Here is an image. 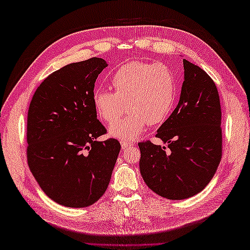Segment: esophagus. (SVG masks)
<instances>
[{"instance_id": "obj_1", "label": "esophagus", "mask_w": 250, "mask_h": 250, "mask_svg": "<svg viewBox=\"0 0 250 250\" xmlns=\"http://www.w3.org/2000/svg\"><path fill=\"white\" fill-rule=\"evenodd\" d=\"M131 146H133V144H132V143H129V142H121V148H122V150L128 149V148L131 147Z\"/></svg>"}]
</instances>
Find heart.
Returning <instances> with one entry per match:
<instances>
[{"instance_id":"heart-1","label":"heart","mask_w":250,"mask_h":250,"mask_svg":"<svg viewBox=\"0 0 250 250\" xmlns=\"http://www.w3.org/2000/svg\"><path fill=\"white\" fill-rule=\"evenodd\" d=\"M111 83L115 92L97 89L92 102L98 116L107 122L123 113L127 104L129 114L108 126L109 134L116 139L135 141L147 124H161L173 109L176 79L171 68L161 63H125L115 72Z\"/></svg>"}]
</instances>
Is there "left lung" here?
<instances>
[{"label": "left lung", "mask_w": 250, "mask_h": 250, "mask_svg": "<svg viewBox=\"0 0 250 250\" xmlns=\"http://www.w3.org/2000/svg\"><path fill=\"white\" fill-rule=\"evenodd\" d=\"M179 102L157 131L166 146L140 143V169L146 185L163 198L184 200L201 192L221 159L218 90L207 73L184 59Z\"/></svg>", "instance_id": "8db88e82"}]
</instances>
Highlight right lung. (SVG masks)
I'll return each instance as SVG.
<instances>
[{
	"instance_id": "1",
	"label": "right lung",
	"mask_w": 250,
	"mask_h": 250,
	"mask_svg": "<svg viewBox=\"0 0 250 250\" xmlns=\"http://www.w3.org/2000/svg\"><path fill=\"white\" fill-rule=\"evenodd\" d=\"M108 64L101 58L70 63L44 79L28 111V164L47 196L67 207L95 203L108 187L120 151L92 102L94 83Z\"/></svg>"
}]
</instances>
